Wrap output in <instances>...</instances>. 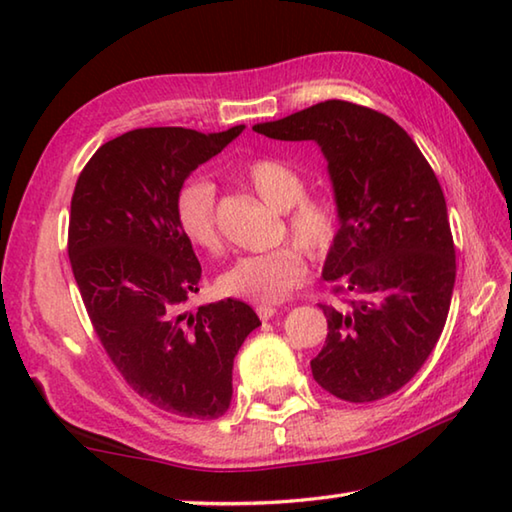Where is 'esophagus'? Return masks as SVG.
I'll return each instance as SVG.
<instances>
[{
  "mask_svg": "<svg viewBox=\"0 0 512 512\" xmlns=\"http://www.w3.org/2000/svg\"><path fill=\"white\" fill-rule=\"evenodd\" d=\"M255 311H257V316L262 318V320H268V318H273L277 314V309L271 307V305H257Z\"/></svg>",
  "mask_w": 512,
  "mask_h": 512,
  "instance_id": "1",
  "label": "esophagus"
}]
</instances>
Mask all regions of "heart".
Wrapping results in <instances>:
<instances>
[{
	"instance_id": "b5f03b06",
	"label": "heart",
	"mask_w": 512,
	"mask_h": 512,
	"mask_svg": "<svg viewBox=\"0 0 512 512\" xmlns=\"http://www.w3.org/2000/svg\"><path fill=\"white\" fill-rule=\"evenodd\" d=\"M253 192L275 210L284 212L289 235L296 241L277 246L268 253L239 257L219 277L225 296L273 305L298 289L309 275L307 253L325 257L341 232V210L332 196L305 194V180L296 169L275 158H255L239 169ZM173 214L189 244L219 253L221 232L216 223V192L205 178H189L173 198Z\"/></svg>"
}]
</instances>
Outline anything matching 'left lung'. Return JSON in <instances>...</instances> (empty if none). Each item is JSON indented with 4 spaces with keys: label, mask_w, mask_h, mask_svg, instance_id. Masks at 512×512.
I'll return each mask as SVG.
<instances>
[{
    "label": "left lung",
    "mask_w": 512,
    "mask_h": 512,
    "mask_svg": "<svg viewBox=\"0 0 512 512\" xmlns=\"http://www.w3.org/2000/svg\"><path fill=\"white\" fill-rule=\"evenodd\" d=\"M323 149L341 232L323 277L343 307L320 305L327 339L311 372L327 393L363 404L393 395L436 348L452 305L456 250L443 189L400 124L352 101H323L255 126Z\"/></svg>",
    "instance_id": "8db88e82"
}]
</instances>
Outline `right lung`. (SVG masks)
<instances>
[{
    "label": "right lung",
    "mask_w": 512,
    "mask_h": 512,
    "mask_svg": "<svg viewBox=\"0 0 512 512\" xmlns=\"http://www.w3.org/2000/svg\"><path fill=\"white\" fill-rule=\"evenodd\" d=\"M241 131H128L92 155L72 194L67 253L94 334L137 395L183 418L228 411L232 361L262 325L232 298L183 311L198 293L201 264L178 228L173 198Z\"/></svg>",
    "instance_id": "obj_1"
}]
</instances>
